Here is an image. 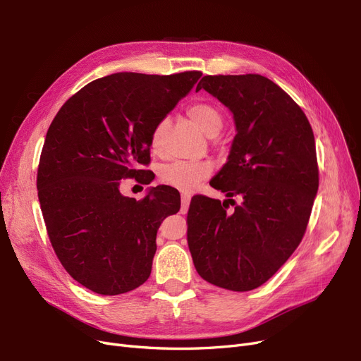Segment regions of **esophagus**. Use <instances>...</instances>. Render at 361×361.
<instances>
[{
	"label": "esophagus",
	"mask_w": 361,
	"mask_h": 361,
	"mask_svg": "<svg viewBox=\"0 0 361 361\" xmlns=\"http://www.w3.org/2000/svg\"><path fill=\"white\" fill-rule=\"evenodd\" d=\"M190 200H192V196L190 195H181V211L185 212L187 209H189V205H190Z\"/></svg>",
	"instance_id": "esophagus-1"
}]
</instances>
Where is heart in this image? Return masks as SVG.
<instances>
[{
	"label": "heart",
	"instance_id": "b5f03b06",
	"mask_svg": "<svg viewBox=\"0 0 361 361\" xmlns=\"http://www.w3.org/2000/svg\"><path fill=\"white\" fill-rule=\"evenodd\" d=\"M189 116L197 125L202 133L208 137L216 135L223 128V115L218 109L209 103H195L189 107ZM168 128V121L162 119L152 133V150L162 153L164 135ZM211 174V166L207 162H176L161 169L159 178L164 184L174 187L181 192H193L202 180Z\"/></svg>",
	"mask_w": 361,
	"mask_h": 361
}]
</instances>
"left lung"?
Masks as SVG:
<instances>
[{
  "instance_id": "left-lung-1",
  "label": "left lung",
  "mask_w": 361,
  "mask_h": 361,
  "mask_svg": "<svg viewBox=\"0 0 361 361\" xmlns=\"http://www.w3.org/2000/svg\"><path fill=\"white\" fill-rule=\"evenodd\" d=\"M202 88L228 107L236 135L209 183L227 199H192L187 243L202 279L252 290L288 261L307 230L319 189L314 134L302 109L269 78L207 75ZM234 195L241 203L228 213Z\"/></svg>"
}]
</instances>
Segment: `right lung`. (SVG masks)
Here are the masks:
<instances>
[{"mask_svg": "<svg viewBox=\"0 0 361 361\" xmlns=\"http://www.w3.org/2000/svg\"><path fill=\"white\" fill-rule=\"evenodd\" d=\"M200 76L109 75L73 94L53 119L38 166V199L57 258L87 289L119 295L149 279L156 233L180 211V193L158 185L135 200L121 193V180L152 181L138 166L150 161L156 123Z\"/></svg>", "mask_w": 361, "mask_h": 361, "instance_id": "obj_1", "label": "right lung"}]
</instances>
